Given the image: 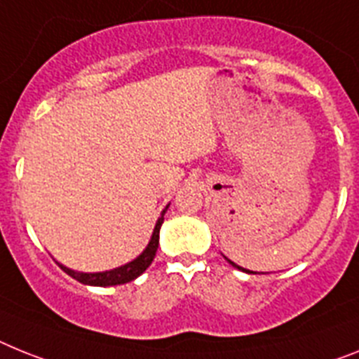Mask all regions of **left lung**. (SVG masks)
Returning a JSON list of instances; mask_svg holds the SVG:
<instances>
[{"instance_id": "obj_1", "label": "left lung", "mask_w": 359, "mask_h": 359, "mask_svg": "<svg viewBox=\"0 0 359 359\" xmlns=\"http://www.w3.org/2000/svg\"><path fill=\"white\" fill-rule=\"evenodd\" d=\"M228 263H230V264H231V266H236V268H241V266H237V264H236V263H231L230 259H228ZM241 270H243V268H241Z\"/></svg>"}]
</instances>
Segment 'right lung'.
<instances>
[{
    "instance_id": "1",
    "label": "right lung",
    "mask_w": 359,
    "mask_h": 359,
    "mask_svg": "<svg viewBox=\"0 0 359 359\" xmlns=\"http://www.w3.org/2000/svg\"><path fill=\"white\" fill-rule=\"evenodd\" d=\"M168 210V208H165ZM165 210L162 212L161 219L156 222L155 230H153V237L149 241V245L147 248L144 250L142 254L138 255L135 261L131 263L123 264L120 268H114V270H109V272H98V273H82V272H74V270H69V268L62 266V270L65 273L72 277V279H76V281L83 283V285H93V287H113V285H123V283H129L137 279L140 273L146 272V268L153 263V259H155L156 248H158V231H161V226L164 222V213Z\"/></svg>"
}]
</instances>
